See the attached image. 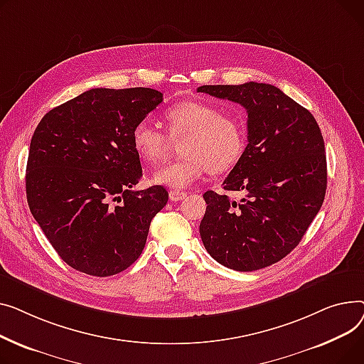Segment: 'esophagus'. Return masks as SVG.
I'll return each instance as SVG.
<instances>
[{
  "mask_svg": "<svg viewBox=\"0 0 364 364\" xmlns=\"http://www.w3.org/2000/svg\"><path fill=\"white\" fill-rule=\"evenodd\" d=\"M185 197H186V192H183V191H170L168 192V198L172 201H181Z\"/></svg>",
  "mask_w": 364,
  "mask_h": 364,
  "instance_id": "34e87169",
  "label": "esophagus"
}]
</instances>
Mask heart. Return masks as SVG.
<instances>
[{"instance_id":"obj_1","label":"heart","mask_w":364,"mask_h":364,"mask_svg":"<svg viewBox=\"0 0 364 364\" xmlns=\"http://www.w3.org/2000/svg\"><path fill=\"white\" fill-rule=\"evenodd\" d=\"M167 131L149 120L138 122L132 129V145L139 159L160 163L172 148V139L182 141L181 160L170 161L153 173V182L172 189L196 183L208 170L223 173L237 164L247 144L245 126L233 114H220L215 105L201 101H182L164 113Z\"/></svg>"}]
</instances>
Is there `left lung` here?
<instances>
[{
	"label": "left lung",
	"instance_id": "left-lung-1",
	"mask_svg": "<svg viewBox=\"0 0 364 364\" xmlns=\"http://www.w3.org/2000/svg\"><path fill=\"white\" fill-rule=\"evenodd\" d=\"M198 92L241 104L248 144L223 189L244 192L240 203L215 191L200 235L225 267L252 272L282 260L300 244L326 194V154L320 127L303 105L269 83L203 85Z\"/></svg>",
	"mask_w": 364,
	"mask_h": 364
}]
</instances>
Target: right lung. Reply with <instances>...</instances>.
<instances>
[{"label": "right lung", "instance_id": "obj_1", "mask_svg": "<svg viewBox=\"0 0 364 364\" xmlns=\"http://www.w3.org/2000/svg\"><path fill=\"white\" fill-rule=\"evenodd\" d=\"M161 101L151 88H94L50 110L36 126L28 204L70 267L105 277L141 255L168 194L160 185L132 191L142 176L132 129Z\"/></svg>", "mask_w": 364, "mask_h": 364}]
</instances>
